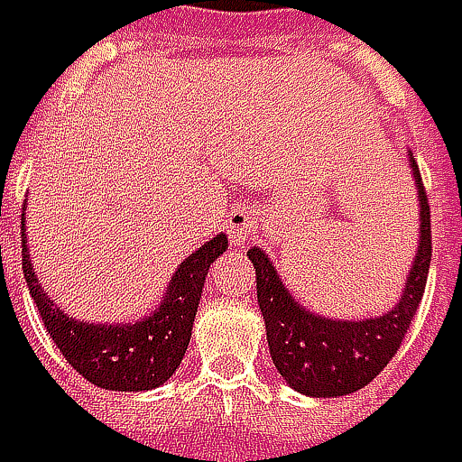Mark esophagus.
<instances>
[{
  "label": "esophagus",
  "mask_w": 462,
  "mask_h": 462,
  "mask_svg": "<svg viewBox=\"0 0 462 462\" xmlns=\"http://www.w3.org/2000/svg\"><path fill=\"white\" fill-rule=\"evenodd\" d=\"M259 230V217L254 211H245V208H235L230 217H227V232H230V243L243 248L254 232Z\"/></svg>",
  "instance_id": "esophagus-1"
}]
</instances>
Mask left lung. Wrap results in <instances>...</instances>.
Wrapping results in <instances>:
<instances>
[{
  "label": "left lung",
  "mask_w": 462,
  "mask_h": 462,
  "mask_svg": "<svg viewBox=\"0 0 462 462\" xmlns=\"http://www.w3.org/2000/svg\"><path fill=\"white\" fill-rule=\"evenodd\" d=\"M407 157L420 203V240L404 291L388 313L361 321L313 313L294 300L270 256L259 245L248 248V259L256 270V302L267 328L273 364L297 393L339 399L361 391L388 366L415 319L430 267V208L412 152Z\"/></svg>",
  "instance_id": "left-lung-1"
}]
</instances>
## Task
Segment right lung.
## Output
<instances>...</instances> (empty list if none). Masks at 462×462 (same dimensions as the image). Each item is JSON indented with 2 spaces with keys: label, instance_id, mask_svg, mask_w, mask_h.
Returning a JSON list of instances; mask_svg holds the SVG:
<instances>
[{
  "label": "right lung",
  "instance_id": "right-lung-1",
  "mask_svg": "<svg viewBox=\"0 0 462 462\" xmlns=\"http://www.w3.org/2000/svg\"><path fill=\"white\" fill-rule=\"evenodd\" d=\"M26 225V217L23 222ZM227 251V235L206 240L171 275L157 308L143 319L120 323L79 321L55 305L32 267L23 227V278L63 358L93 385L106 391H152L176 374L198 316L200 294L217 256Z\"/></svg>",
  "mask_w": 462,
  "mask_h": 462
}]
</instances>
